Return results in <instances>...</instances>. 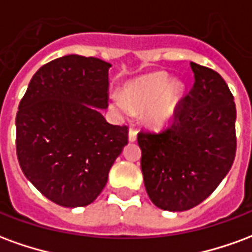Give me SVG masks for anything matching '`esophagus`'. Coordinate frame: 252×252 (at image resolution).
Segmentation results:
<instances>
[{
	"mask_svg": "<svg viewBox=\"0 0 252 252\" xmlns=\"http://www.w3.org/2000/svg\"><path fill=\"white\" fill-rule=\"evenodd\" d=\"M136 136H137V131L133 128V126H131V128H129V133H128V139H129V142H135V140H136Z\"/></svg>",
	"mask_w": 252,
	"mask_h": 252,
	"instance_id": "esophagus-1",
	"label": "esophagus"
}]
</instances>
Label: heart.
Segmentation results:
<instances>
[{"instance_id": "1", "label": "heart", "mask_w": 252, "mask_h": 252, "mask_svg": "<svg viewBox=\"0 0 252 252\" xmlns=\"http://www.w3.org/2000/svg\"><path fill=\"white\" fill-rule=\"evenodd\" d=\"M184 94L180 83L170 85L164 72H154L132 81L124 89V95H112L110 108L117 115H128L132 110L147 109L146 121L154 126L167 124L174 116Z\"/></svg>"}]
</instances>
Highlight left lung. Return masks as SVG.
I'll list each match as a JSON object with an SVG mask.
<instances>
[{"label": "left lung", "mask_w": 252, "mask_h": 252, "mask_svg": "<svg viewBox=\"0 0 252 252\" xmlns=\"http://www.w3.org/2000/svg\"><path fill=\"white\" fill-rule=\"evenodd\" d=\"M194 83L162 131H142V173L150 200L163 211L194 208L215 191L236 154V106L222 77L190 62Z\"/></svg>", "instance_id": "1"}]
</instances>
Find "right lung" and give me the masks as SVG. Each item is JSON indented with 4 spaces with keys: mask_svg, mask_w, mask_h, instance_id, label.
Returning <instances> with one entry per match:
<instances>
[{
    "mask_svg": "<svg viewBox=\"0 0 252 252\" xmlns=\"http://www.w3.org/2000/svg\"><path fill=\"white\" fill-rule=\"evenodd\" d=\"M110 63L66 55L41 66L16 115L20 167L48 200L66 208L92 204L128 143V126H113L108 108Z\"/></svg>",
    "mask_w": 252,
    "mask_h": 252,
    "instance_id": "obj_1",
    "label": "right lung"
}]
</instances>
